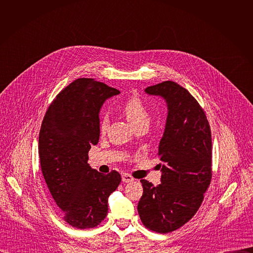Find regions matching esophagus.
<instances>
[{"label":"esophagus","mask_w":253,"mask_h":253,"mask_svg":"<svg viewBox=\"0 0 253 253\" xmlns=\"http://www.w3.org/2000/svg\"><path fill=\"white\" fill-rule=\"evenodd\" d=\"M122 181L125 182V183H129V182L134 181V178H133L130 174L123 173V174H122Z\"/></svg>","instance_id":"esophagus-1"}]
</instances>
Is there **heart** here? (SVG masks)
Returning a JSON list of instances; mask_svg holds the SVG:
<instances>
[{"instance_id":"obj_1","label":"heart","mask_w":253,"mask_h":253,"mask_svg":"<svg viewBox=\"0 0 253 253\" xmlns=\"http://www.w3.org/2000/svg\"><path fill=\"white\" fill-rule=\"evenodd\" d=\"M122 112L126 116L127 120L134 126L137 127L142 124H147L150 120V114L148 111V108L144 102L137 96H133L129 98L123 105H122ZM108 126H109V120L107 116H103L100 121L99 130L101 135H105Z\"/></svg>"}]
</instances>
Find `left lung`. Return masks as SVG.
<instances>
[{"label": "left lung", "instance_id": "8db88e82", "mask_svg": "<svg viewBox=\"0 0 253 253\" xmlns=\"http://www.w3.org/2000/svg\"><path fill=\"white\" fill-rule=\"evenodd\" d=\"M145 92L166 101L168 115L158 149L161 184L155 187L142 179L143 195L137 208L145 227L168 233L193 217L209 187L211 131L199 103L179 84L165 81Z\"/></svg>", "mask_w": 253, "mask_h": 253}]
</instances>
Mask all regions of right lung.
I'll use <instances>...</instances> for the list:
<instances>
[{
    "label": "right lung",
    "mask_w": 253,
    "mask_h": 253,
    "mask_svg": "<svg viewBox=\"0 0 253 253\" xmlns=\"http://www.w3.org/2000/svg\"><path fill=\"white\" fill-rule=\"evenodd\" d=\"M119 93L94 79H77L56 96L41 125L43 176L63 219L77 229L105 219L108 197L121 182L117 171L104 175L88 164V152L99 141L101 107Z\"/></svg>",
    "instance_id": "obj_1"
}]
</instances>
